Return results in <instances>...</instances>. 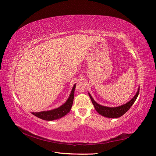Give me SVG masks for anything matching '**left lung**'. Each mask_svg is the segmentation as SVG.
I'll use <instances>...</instances> for the list:
<instances>
[{
    "instance_id": "left-lung-1",
    "label": "left lung",
    "mask_w": 156,
    "mask_h": 156,
    "mask_svg": "<svg viewBox=\"0 0 156 156\" xmlns=\"http://www.w3.org/2000/svg\"><path fill=\"white\" fill-rule=\"evenodd\" d=\"M139 92H140V88L138 89V91L137 94L135 95V97L131 99V100L128 102L127 103H126L123 105H121L120 107H104V106H102L97 103L94 99L92 98L91 95L88 93L89 97H90L91 101L93 104L94 107L99 114L101 115L102 116H104L105 117H108V118H118L121 117L122 115H123L126 112H127L129 108H131L132 105H133L135 100H136Z\"/></svg>"
}]
</instances>
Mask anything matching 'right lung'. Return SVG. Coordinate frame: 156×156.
Returning <instances> with one entry per match:
<instances>
[{
    "label": "right lung",
    "instance_id": "obj_1",
    "mask_svg": "<svg viewBox=\"0 0 156 156\" xmlns=\"http://www.w3.org/2000/svg\"><path fill=\"white\" fill-rule=\"evenodd\" d=\"M75 87L76 84H74V87L72 88L71 94L69 95L68 101H66L64 105H62L60 107L48 111L31 112V113L36 116L37 117L46 121H53L55 120V119H58L63 117L64 116H65L66 114H68V112L70 111V109L73 104V101H74Z\"/></svg>",
    "mask_w": 156,
    "mask_h": 156
}]
</instances>
